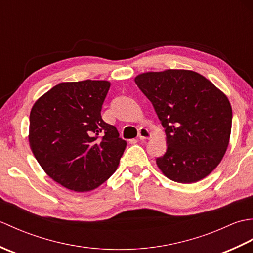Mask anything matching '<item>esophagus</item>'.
<instances>
[{
	"label": "esophagus",
	"mask_w": 253,
	"mask_h": 253,
	"mask_svg": "<svg viewBox=\"0 0 253 253\" xmlns=\"http://www.w3.org/2000/svg\"><path fill=\"white\" fill-rule=\"evenodd\" d=\"M138 137L140 140H146V139H149L151 137V133H150V131L147 129V128L141 127L138 131Z\"/></svg>",
	"instance_id": "1"
}]
</instances>
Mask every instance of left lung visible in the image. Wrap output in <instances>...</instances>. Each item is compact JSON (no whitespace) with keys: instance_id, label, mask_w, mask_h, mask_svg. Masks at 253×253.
<instances>
[{"instance_id":"left-lung-1","label":"left lung","mask_w":253,"mask_h":253,"mask_svg":"<svg viewBox=\"0 0 253 253\" xmlns=\"http://www.w3.org/2000/svg\"><path fill=\"white\" fill-rule=\"evenodd\" d=\"M135 83L165 128L168 150L157 159L159 169L181 184L207 177L228 147L233 112L227 96L186 69L143 73Z\"/></svg>"}]
</instances>
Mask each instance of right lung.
<instances>
[{
    "label": "right lung",
    "instance_id": "add662e5",
    "mask_svg": "<svg viewBox=\"0 0 253 253\" xmlns=\"http://www.w3.org/2000/svg\"><path fill=\"white\" fill-rule=\"evenodd\" d=\"M111 84L105 80L61 83L30 112L29 144L45 173L67 189H95L116 170L126 141L102 120Z\"/></svg>",
    "mask_w": 253,
    "mask_h": 253
}]
</instances>
